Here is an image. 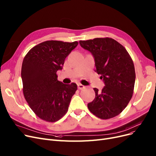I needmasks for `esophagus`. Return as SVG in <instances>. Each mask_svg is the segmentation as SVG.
Instances as JSON below:
<instances>
[{"mask_svg": "<svg viewBox=\"0 0 156 156\" xmlns=\"http://www.w3.org/2000/svg\"><path fill=\"white\" fill-rule=\"evenodd\" d=\"M85 87L84 85H82V84H80V83H78V89H84Z\"/></svg>", "mask_w": 156, "mask_h": 156, "instance_id": "1", "label": "esophagus"}]
</instances>
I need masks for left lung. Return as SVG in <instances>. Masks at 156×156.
I'll list each match as a JSON object with an SVG mask.
<instances>
[{"label":"left lung","instance_id":"8db88e82","mask_svg":"<svg viewBox=\"0 0 156 156\" xmlns=\"http://www.w3.org/2000/svg\"><path fill=\"white\" fill-rule=\"evenodd\" d=\"M81 47L93 55L95 71L105 83L101 91L94 88V100L89 110L98 118L107 119L118 116L132 98L136 80L133 61L123 46L111 38L80 40Z\"/></svg>","mask_w":156,"mask_h":156}]
</instances>
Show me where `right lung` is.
<instances>
[{
	"label": "right lung",
	"mask_w": 156,
	"mask_h": 156,
	"mask_svg": "<svg viewBox=\"0 0 156 156\" xmlns=\"http://www.w3.org/2000/svg\"><path fill=\"white\" fill-rule=\"evenodd\" d=\"M78 42L48 40L33 47L22 65L23 93L31 110L40 119L55 122L67 113L72 96L77 90L74 83L58 80L66 58Z\"/></svg>",
	"instance_id": "add662e5"
}]
</instances>
